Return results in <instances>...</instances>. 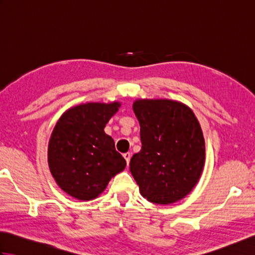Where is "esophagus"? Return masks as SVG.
<instances>
[{
    "mask_svg": "<svg viewBox=\"0 0 255 255\" xmlns=\"http://www.w3.org/2000/svg\"><path fill=\"white\" fill-rule=\"evenodd\" d=\"M124 158H125V160H126L127 164H129V162H130V158H131V153L130 152L124 153Z\"/></svg>",
    "mask_w": 255,
    "mask_h": 255,
    "instance_id": "esophagus-1",
    "label": "esophagus"
}]
</instances>
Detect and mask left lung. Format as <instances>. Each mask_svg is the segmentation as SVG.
Segmentation results:
<instances>
[{
    "label": "left lung",
    "instance_id": "1",
    "mask_svg": "<svg viewBox=\"0 0 255 255\" xmlns=\"http://www.w3.org/2000/svg\"><path fill=\"white\" fill-rule=\"evenodd\" d=\"M142 147L130 172L149 202L169 205L191 193L205 163V139L193 111L171 100H137Z\"/></svg>",
    "mask_w": 255,
    "mask_h": 255
}]
</instances>
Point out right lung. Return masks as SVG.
<instances>
[{"label": "right lung", "instance_id": "obj_1", "mask_svg": "<svg viewBox=\"0 0 255 255\" xmlns=\"http://www.w3.org/2000/svg\"><path fill=\"white\" fill-rule=\"evenodd\" d=\"M121 103H86L70 108L56 124L48 164L62 191L80 200L94 199L126 166L104 128Z\"/></svg>", "mask_w": 255, "mask_h": 255}]
</instances>
